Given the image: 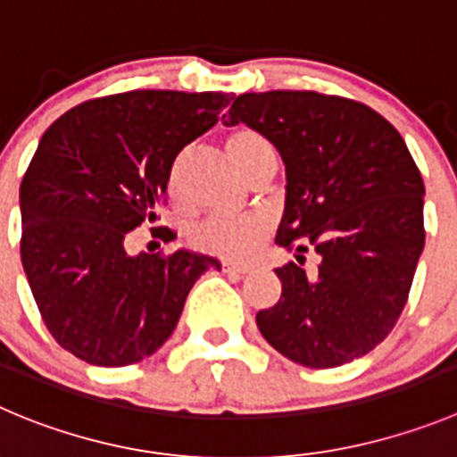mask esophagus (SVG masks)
<instances>
[{
    "mask_svg": "<svg viewBox=\"0 0 457 457\" xmlns=\"http://www.w3.org/2000/svg\"><path fill=\"white\" fill-rule=\"evenodd\" d=\"M223 270L228 272V275H248L250 266H245V263H229V262H225L223 263Z\"/></svg>",
    "mask_w": 457,
    "mask_h": 457,
    "instance_id": "1",
    "label": "esophagus"
}]
</instances>
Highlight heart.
<instances>
[{"label":"heart","instance_id":"heart-1","mask_svg":"<svg viewBox=\"0 0 457 457\" xmlns=\"http://www.w3.org/2000/svg\"><path fill=\"white\" fill-rule=\"evenodd\" d=\"M228 155L248 170L262 153L272 151L270 142L262 132L253 128H234L225 137ZM170 195L182 194V157H178L169 176ZM272 229V220L263 214H237V216H209L203 223L194 225L189 241L195 250L216 254L223 259H248L259 250Z\"/></svg>","mask_w":457,"mask_h":457}]
</instances>
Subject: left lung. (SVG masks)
<instances>
[{
  "mask_svg": "<svg viewBox=\"0 0 457 457\" xmlns=\"http://www.w3.org/2000/svg\"><path fill=\"white\" fill-rule=\"evenodd\" d=\"M245 123L279 151L287 209L277 238L297 263L275 268L281 297L257 313L263 338L293 363L338 368L386 340L424 250V180L403 137L365 104L320 92L237 96ZM320 254L306 273L303 253Z\"/></svg>",
  "mask_w": 457,
  "mask_h": 457,
  "instance_id": "1",
  "label": "left lung"
}]
</instances>
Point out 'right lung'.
<instances>
[{"instance_id":"add662e5","label":"right lung","mask_w":457,"mask_h":457,"mask_svg":"<svg viewBox=\"0 0 457 457\" xmlns=\"http://www.w3.org/2000/svg\"><path fill=\"white\" fill-rule=\"evenodd\" d=\"M223 92L132 89L55 119L20 187V254L55 343L89 365L155 353L191 287L220 262L176 250L128 254V232L157 220L178 153L219 121ZM166 241L176 234L164 228Z\"/></svg>"}]
</instances>
